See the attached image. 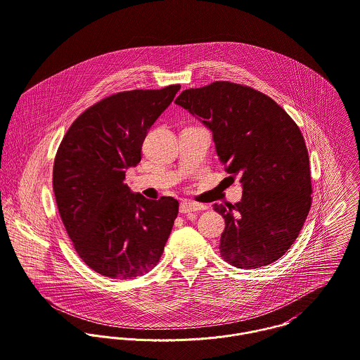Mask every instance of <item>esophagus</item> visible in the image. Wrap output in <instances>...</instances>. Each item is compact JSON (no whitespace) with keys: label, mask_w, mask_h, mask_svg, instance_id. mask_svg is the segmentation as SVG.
I'll return each instance as SVG.
<instances>
[{"label":"esophagus","mask_w":360,"mask_h":360,"mask_svg":"<svg viewBox=\"0 0 360 360\" xmlns=\"http://www.w3.org/2000/svg\"><path fill=\"white\" fill-rule=\"evenodd\" d=\"M202 210H207V207L202 205V204L193 202V201H183L180 204V212L181 214H193V212L202 211Z\"/></svg>","instance_id":"esophagus-1"}]
</instances>
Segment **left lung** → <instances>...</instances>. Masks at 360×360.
Masks as SVG:
<instances>
[{"label":"left lung","mask_w":360,"mask_h":360,"mask_svg":"<svg viewBox=\"0 0 360 360\" xmlns=\"http://www.w3.org/2000/svg\"><path fill=\"white\" fill-rule=\"evenodd\" d=\"M174 103L212 132L221 163L240 177L241 201L214 205L226 225L224 259L244 269L279 259L311 205L309 153L296 122L266 95L226 81L186 89Z\"/></svg>","instance_id":"8db88e82"}]
</instances>
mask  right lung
Wrapping results in <instances>:
<instances>
[{
	"instance_id": "obj_1",
	"label": "right lung",
	"mask_w": 360,
	"mask_h": 360,
	"mask_svg": "<svg viewBox=\"0 0 360 360\" xmlns=\"http://www.w3.org/2000/svg\"><path fill=\"white\" fill-rule=\"evenodd\" d=\"M180 85L112 95L72 122L56 155L53 190L82 261L101 275L132 279L152 269L179 214L173 197L148 200L124 183L148 129Z\"/></svg>"
}]
</instances>
